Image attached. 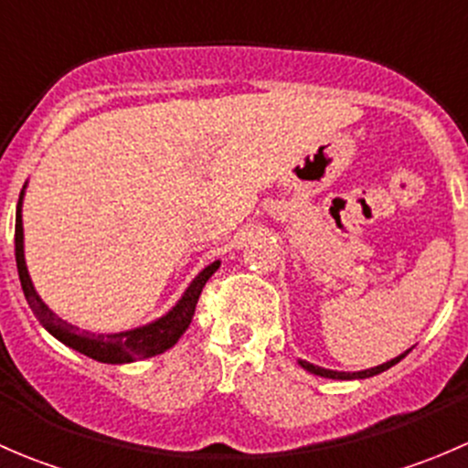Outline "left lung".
Returning <instances> with one entry per match:
<instances>
[{"label": "left lung", "instance_id": "left-lung-1", "mask_svg": "<svg viewBox=\"0 0 468 468\" xmlns=\"http://www.w3.org/2000/svg\"><path fill=\"white\" fill-rule=\"evenodd\" d=\"M405 357V353L403 356H399V357H394V360H389V362H385V365H378V367H374V369H365V371H353V374H346V371H330V369H324V367H314V365H310V362H305V360H299V365L303 367L305 371H310V374H314V376H324V378H337V380H356V378H371V376H376V374H382V371H387L389 369V367H394L396 362H400Z\"/></svg>", "mask_w": 468, "mask_h": 468}]
</instances>
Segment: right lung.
I'll return each mask as SVG.
<instances>
[{
  "label": "right lung",
  "mask_w": 468,
  "mask_h": 468,
  "mask_svg": "<svg viewBox=\"0 0 468 468\" xmlns=\"http://www.w3.org/2000/svg\"><path fill=\"white\" fill-rule=\"evenodd\" d=\"M25 195V190H22ZM22 195L20 204H17L16 212V262H17V273H20L22 290H25L27 301H29L33 314L37 317V322L45 325L56 339H60L63 344H68L74 351L83 353V356L92 357L97 362H106V365H126V362L143 360V357L158 356L165 353L167 348H172L178 342L183 333L190 325L192 317H195L197 301H199L201 290L207 282V278L219 269V261L207 264L204 271L190 282V287L186 290V294L181 296L176 305L169 310L165 317H160L158 322L146 324L143 328L124 330V333H88V330L77 328V325L63 322L58 314L51 313L45 305V301L37 296V292L33 290V282L27 271L25 262V230H22Z\"/></svg>",
  "instance_id": "obj_1"
}]
</instances>
